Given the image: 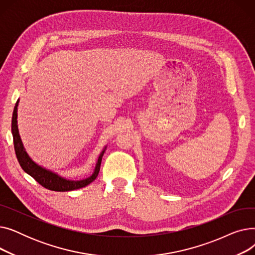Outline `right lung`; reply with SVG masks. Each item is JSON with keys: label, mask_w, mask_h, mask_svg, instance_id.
Wrapping results in <instances>:
<instances>
[{"label": "right lung", "mask_w": 255, "mask_h": 255, "mask_svg": "<svg viewBox=\"0 0 255 255\" xmlns=\"http://www.w3.org/2000/svg\"><path fill=\"white\" fill-rule=\"evenodd\" d=\"M17 106H18V100L14 106V110H13L11 130H12L13 143H14V150H15L17 160H18L21 168L26 173H29L32 178H34L40 185L43 186L44 188H46L48 190H52V191H60V192L72 191V190L83 188V187L88 186L89 184H91L94 180L97 178L99 170H100L102 156L105 152L106 146L98 158V161L95 166V170H94V172L92 173V176L87 179L80 180V181L67 180V179L57 175V173L52 172L42 166L38 165L37 163H35L30 158L28 153L25 152V150L23 148V144L20 139V136H19L18 127H17Z\"/></svg>", "instance_id": "obj_1"}]
</instances>
